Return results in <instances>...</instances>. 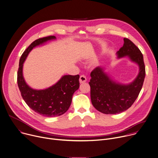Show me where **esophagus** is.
Masks as SVG:
<instances>
[{
	"mask_svg": "<svg viewBox=\"0 0 158 158\" xmlns=\"http://www.w3.org/2000/svg\"><path fill=\"white\" fill-rule=\"evenodd\" d=\"M79 81H80V83H85L86 81V78L85 75H81L80 77V79H79Z\"/></svg>",
	"mask_w": 158,
	"mask_h": 158,
	"instance_id": "1",
	"label": "esophagus"
}]
</instances>
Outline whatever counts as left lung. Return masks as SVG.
<instances>
[{"mask_svg":"<svg viewBox=\"0 0 158 158\" xmlns=\"http://www.w3.org/2000/svg\"><path fill=\"white\" fill-rule=\"evenodd\" d=\"M123 46L116 52L118 58L128 57L139 67V73L130 83L123 84L114 80L103 67H97L91 73V103L105 114L121 113L128 110L138 97L145 78L143 56L139 49L128 39L124 38Z\"/></svg>","mask_w":158,"mask_h":158,"instance_id":"obj_1","label":"left lung"}]
</instances>
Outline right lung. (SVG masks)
Masks as SVG:
<instances>
[{"mask_svg": "<svg viewBox=\"0 0 158 158\" xmlns=\"http://www.w3.org/2000/svg\"><path fill=\"white\" fill-rule=\"evenodd\" d=\"M53 40H56L55 36H48L31 43L20 58L17 72V84L23 99L31 110L45 117L64 114L71 105L73 93L80 86L78 75L62 76L55 84L43 89H34L26 83L23 75V67L28 55L34 48Z\"/></svg>", "mask_w": 158, "mask_h": 158, "instance_id": "obj_1", "label": "right lung"}]
</instances>
